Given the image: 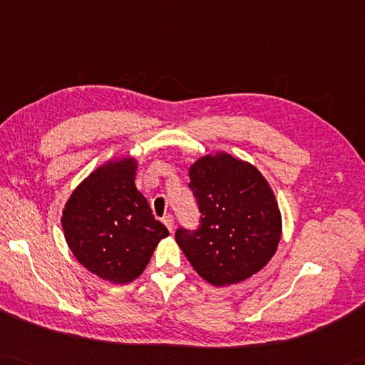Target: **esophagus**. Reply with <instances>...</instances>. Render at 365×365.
<instances>
[{
	"instance_id": "1",
	"label": "esophagus",
	"mask_w": 365,
	"mask_h": 365,
	"mask_svg": "<svg viewBox=\"0 0 365 365\" xmlns=\"http://www.w3.org/2000/svg\"><path fill=\"white\" fill-rule=\"evenodd\" d=\"M163 224L168 227L169 232L174 230V217L171 215H168V216L163 217Z\"/></svg>"
}]
</instances>
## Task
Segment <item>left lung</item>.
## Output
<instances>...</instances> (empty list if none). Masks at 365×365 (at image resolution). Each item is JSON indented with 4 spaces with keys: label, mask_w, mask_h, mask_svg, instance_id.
Segmentation results:
<instances>
[{
    "label": "left lung",
    "mask_w": 365,
    "mask_h": 365,
    "mask_svg": "<svg viewBox=\"0 0 365 365\" xmlns=\"http://www.w3.org/2000/svg\"><path fill=\"white\" fill-rule=\"evenodd\" d=\"M199 225L179 227L175 241L208 283L225 286L257 274L274 257L282 215L255 166L228 154L205 155L190 168Z\"/></svg>",
    "instance_id": "obj_1"
}]
</instances>
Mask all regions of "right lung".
Wrapping results in <instances>:
<instances>
[{
	"instance_id": "right-lung-1",
	"label": "right lung",
	"mask_w": 365,
	"mask_h": 365,
	"mask_svg": "<svg viewBox=\"0 0 365 365\" xmlns=\"http://www.w3.org/2000/svg\"><path fill=\"white\" fill-rule=\"evenodd\" d=\"M137 162H108L68 199L62 227L81 264L118 284L141 275L158 241L169 235L135 186Z\"/></svg>"
}]
</instances>
